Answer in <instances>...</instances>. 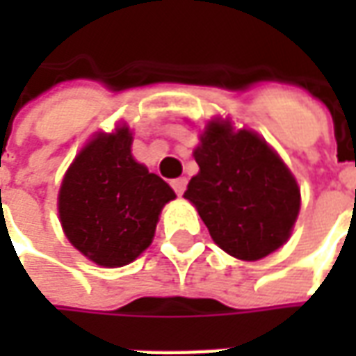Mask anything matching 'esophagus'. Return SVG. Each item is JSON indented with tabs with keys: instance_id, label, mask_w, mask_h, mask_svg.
I'll return each instance as SVG.
<instances>
[{
	"instance_id": "esophagus-1",
	"label": "esophagus",
	"mask_w": 356,
	"mask_h": 356,
	"mask_svg": "<svg viewBox=\"0 0 356 356\" xmlns=\"http://www.w3.org/2000/svg\"><path fill=\"white\" fill-rule=\"evenodd\" d=\"M171 186H173V191L177 193V196H181V194L186 191V179L185 177L173 179V181H171Z\"/></svg>"
}]
</instances>
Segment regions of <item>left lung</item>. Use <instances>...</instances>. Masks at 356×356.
I'll return each instance as SVG.
<instances>
[{
    "mask_svg": "<svg viewBox=\"0 0 356 356\" xmlns=\"http://www.w3.org/2000/svg\"><path fill=\"white\" fill-rule=\"evenodd\" d=\"M198 175L185 198L198 209L211 238L242 261H257L290 238L301 194L282 158L255 131H234L211 120L194 150Z\"/></svg>",
    "mask_w": 356,
    "mask_h": 356,
    "instance_id": "8db88e82",
    "label": "left lung"
}]
</instances>
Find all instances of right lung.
I'll list each match as a JSON object with an SVG mask.
<instances>
[{"instance_id": "add662e5", "label": "right lung", "mask_w": 356, "mask_h": 356, "mask_svg": "<svg viewBox=\"0 0 356 356\" xmlns=\"http://www.w3.org/2000/svg\"><path fill=\"white\" fill-rule=\"evenodd\" d=\"M131 131L97 133L70 163L58 191L66 238L101 267H124L154 238L160 211L175 193L135 162Z\"/></svg>"}]
</instances>
